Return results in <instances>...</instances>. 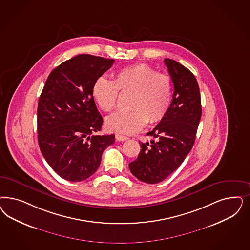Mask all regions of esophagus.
<instances>
[{
    "label": "esophagus",
    "mask_w": 250,
    "mask_h": 250,
    "mask_svg": "<svg viewBox=\"0 0 250 250\" xmlns=\"http://www.w3.org/2000/svg\"><path fill=\"white\" fill-rule=\"evenodd\" d=\"M116 139L119 142H123V141H127L129 138L124 136V135H121V134H116Z\"/></svg>",
    "instance_id": "esophagus-1"
}]
</instances>
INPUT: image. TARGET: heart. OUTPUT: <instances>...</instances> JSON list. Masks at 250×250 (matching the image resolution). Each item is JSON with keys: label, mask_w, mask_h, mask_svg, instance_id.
I'll return each mask as SVG.
<instances>
[{"label": "heart", "mask_w": 250, "mask_h": 250, "mask_svg": "<svg viewBox=\"0 0 250 250\" xmlns=\"http://www.w3.org/2000/svg\"><path fill=\"white\" fill-rule=\"evenodd\" d=\"M119 91L131 93V110L110 115L105 120V127L114 132L132 134L143 129L148 121L156 124L164 120L172 102L173 82L168 74L139 63L118 71L114 80L99 77L93 85L92 95L101 110L110 112L117 104Z\"/></svg>", "instance_id": "1"}]
</instances>
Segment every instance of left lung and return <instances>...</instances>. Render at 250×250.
I'll list each match as a JSON object with an SVG mask.
<instances>
[{
  "mask_svg": "<svg viewBox=\"0 0 250 250\" xmlns=\"http://www.w3.org/2000/svg\"><path fill=\"white\" fill-rule=\"evenodd\" d=\"M174 83L169 110L163 121L147 133L150 143L140 142L137 159L129 170L139 180L156 184L166 179L185 160L191 151L202 117V101L198 82L185 66L165 59Z\"/></svg>",
  "mask_w": 250,
  "mask_h": 250,
  "instance_id": "obj_1",
  "label": "left lung"
}]
</instances>
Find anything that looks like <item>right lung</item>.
<instances>
[{"mask_svg":"<svg viewBox=\"0 0 250 250\" xmlns=\"http://www.w3.org/2000/svg\"><path fill=\"white\" fill-rule=\"evenodd\" d=\"M113 59L81 54L49 73L38 105L41 153L57 174L72 182L91 177L115 135H97L103 119L92 88L110 69Z\"/></svg>","mask_w":250,"mask_h":250,"instance_id":"1","label":"right lung"}]
</instances>
